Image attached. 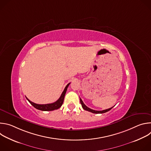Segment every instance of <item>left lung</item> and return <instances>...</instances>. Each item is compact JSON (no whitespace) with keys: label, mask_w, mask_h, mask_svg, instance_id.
Segmentation results:
<instances>
[{"label":"left lung","mask_w":151,"mask_h":151,"mask_svg":"<svg viewBox=\"0 0 151 151\" xmlns=\"http://www.w3.org/2000/svg\"><path fill=\"white\" fill-rule=\"evenodd\" d=\"M80 102H81V104L82 105V108L85 110V111H89L90 112H92V113H94V114H103V113H105V112H107L109 111L112 107H111V108L109 109H105V110H103V111H95V110H93V109H91L90 108H89V107H88L87 106H86L83 102L82 101V100H81V99L80 98Z\"/></svg>","instance_id":"left-lung-1"}]
</instances>
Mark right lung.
I'll list each match as a JSON object with an SVG mask.
<instances>
[{
	"label": "right lung",
	"instance_id": "right-lung-1",
	"mask_svg": "<svg viewBox=\"0 0 151 151\" xmlns=\"http://www.w3.org/2000/svg\"><path fill=\"white\" fill-rule=\"evenodd\" d=\"M70 83H68L66 86V87H65V88H64V91H63L60 97L55 102L52 103L45 104H36V103H35L31 101L26 97L27 100L30 102V103L33 107H35L36 109H38V110H40V111H54V110H55V109H58L61 106V105L63 103L64 96H65L67 89H68Z\"/></svg>",
	"mask_w": 151,
	"mask_h": 151
}]
</instances>
